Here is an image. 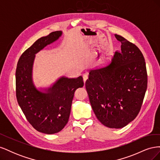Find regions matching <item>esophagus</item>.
Returning a JSON list of instances; mask_svg holds the SVG:
<instances>
[{
	"instance_id": "34e87169",
	"label": "esophagus",
	"mask_w": 160,
	"mask_h": 160,
	"mask_svg": "<svg viewBox=\"0 0 160 160\" xmlns=\"http://www.w3.org/2000/svg\"><path fill=\"white\" fill-rule=\"evenodd\" d=\"M83 81H84V83H85L86 81L88 80V75H87V74H84V75H83Z\"/></svg>"
}]
</instances>
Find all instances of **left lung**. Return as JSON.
Returning a JSON list of instances; mask_svg holds the SVG:
<instances>
[{"instance_id":"8db88e82","label":"left lung","mask_w":160,"mask_h":160,"mask_svg":"<svg viewBox=\"0 0 160 160\" xmlns=\"http://www.w3.org/2000/svg\"><path fill=\"white\" fill-rule=\"evenodd\" d=\"M109 63L89 71L85 88L97 118L105 126L122 128L137 117L148 87L146 62L139 48L122 36Z\"/></svg>"}]
</instances>
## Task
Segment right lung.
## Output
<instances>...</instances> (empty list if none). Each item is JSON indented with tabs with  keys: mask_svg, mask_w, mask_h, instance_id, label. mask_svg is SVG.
Masks as SVG:
<instances>
[{
	"mask_svg": "<svg viewBox=\"0 0 160 160\" xmlns=\"http://www.w3.org/2000/svg\"><path fill=\"white\" fill-rule=\"evenodd\" d=\"M61 35L62 31H55L38 38L21 55L16 69L18 103L32 126L46 134L58 133L64 128L69 121L75 91L84 85L81 76L76 79L62 77L46 89V92L38 90L33 84L32 71L35 54Z\"/></svg>",
	"mask_w": 160,
	"mask_h": 160,
	"instance_id": "obj_1",
	"label": "right lung"
}]
</instances>
